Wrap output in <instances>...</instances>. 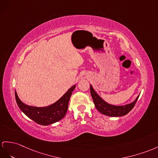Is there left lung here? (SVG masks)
I'll list each match as a JSON object with an SVG mask.
<instances>
[{
  "mask_svg": "<svg viewBox=\"0 0 158 158\" xmlns=\"http://www.w3.org/2000/svg\"><path fill=\"white\" fill-rule=\"evenodd\" d=\"M90 94L93 99L96 108L100 113L109 117H121L129 113L134 107L135 105L139 98V95L136 98L135 101L128 104V105L123 106H114L107 103L99 97V95L95 92L93 88L90 85Z\"/></svg>",
  "mask_w": 158,
  "mask_h": 158,
  "instance_id": "obj_1",
  "label": "left lung"
}]
</instances>
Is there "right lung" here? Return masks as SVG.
<instances>
[{"instance_id": "1", "label": "right lung", "mask_w": 158, "mask_h": 158, "mask_svg": "<svg viewBox=\"0 0 158 158\" xmlns=\"http://www.w3.org/2000/svg\"><path fill=\"white\" fill-rule=\"evenodd\" d=\"M76 85L72 86L58 101L45 107H36L25 105L19 98L15 91V98L19 109L31 120L41 125H48L60 121L67 113L68 102Z\"/></svg>"}]
</instances>
